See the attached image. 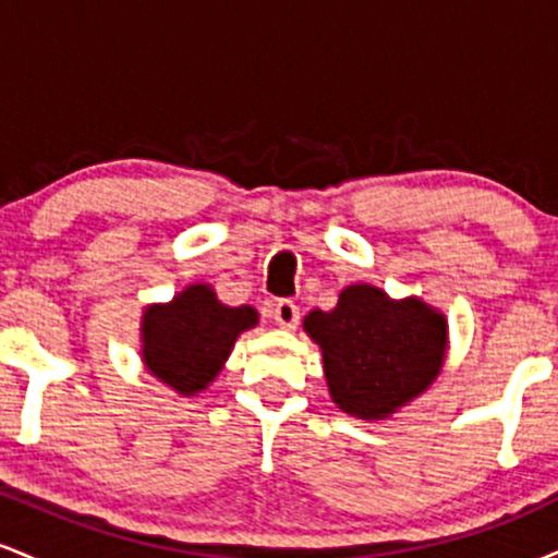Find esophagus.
Returning <instances> with one entry per match:
<instances>
[{
	"label": "esophagus",
	"instance_id": "esophagus-1",
	"mask_svg": "<svg viewBox=\"0 0 558 558\" xmlns=\"http://www.w3.org/2000/svg\"><path fill=\"white\" fill-rule=\"evenodd\" d=\"M272 319L280 325V328L296 330V325H299V319H301V312H299V306L293 304L291 299H280L278 304L272 306Z\"/></svg>",
	"mask_w": 558,
	"mask_h": 558
}]
</instances>
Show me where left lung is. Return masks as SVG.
<instances>
[{
    "mask_svg": "<svg viewBox=\"0 0 558 558\" xmlns=\"http://www.w3.org/2000/svg\"><path fill=\"white\" fill-rule=\"evenodd\" d=\"M304 330L323 349L332 401L360 420H386L430 388L444 367L448 323L422 299H388L367 283L343 288L336 310H315Z\"/></svg>",
    "mask_w": 558,
    "mask_h": 558,
    "instance_id": "1",
    "label": "left lung"
}]
</instances>
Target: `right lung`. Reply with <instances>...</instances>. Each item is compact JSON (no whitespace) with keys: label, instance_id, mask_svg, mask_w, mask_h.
<instances>
[{"label":"right lung","instance_id":"1","mask_svg":"<svg viewBox=\"0 0 558 558\" xmlns=\"http://www.w3.org/2000/svg\"><path fill=\"white\" fill-rule=\"evenodd\" d=\"M259 323L248 304L217 301L207 283H194L168 304H151L141 317V356L146 369L175 393L194 396L215 380L235 338Z\"/></svg>","mask_w":558,"mask_h":558}]
</instances>
